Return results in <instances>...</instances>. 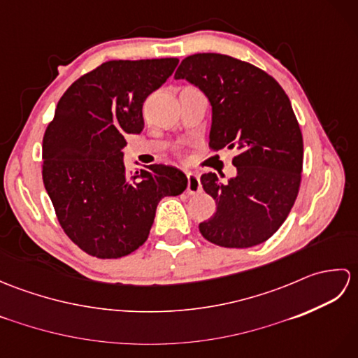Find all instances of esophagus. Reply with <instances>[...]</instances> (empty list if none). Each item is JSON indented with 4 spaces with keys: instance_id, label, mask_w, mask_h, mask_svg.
I'll list each match as a JSON object with an SVG mask.
<instances>
[{
    "instance_id": "esophagus-1",
    "label": "esophagus",
    "mask_w": 358,
    "mask_h": 358,
    "mask_svg": "<svg viewBox=\"0 0 358 358\" xmlns=\"http://www.w3.org/2000/svg\"><path fill=\"white\" fill-rule=\"evenodd\" d=\"M201 192V181H200V175H196L194 172L187 173V194H199Z\"/></svg>"
}]
</instances>
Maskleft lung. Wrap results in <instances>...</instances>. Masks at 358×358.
I'll return each instance as SVG.
<instances>
[{
	"mask_svg": "<svg viewBox=\"0 0 358 358\" xmlns=\"http://www.w3.org/2000/svg\"><path fill=\"white\" fill-rule=\"evenodd\" d=\"M175 80H186L212 106L209 146L235 149L237 175L222 183L201 177L217 212L200 223L206 240L252 248L271 238L291 212L301 181L303 136L291 101L271 75L222 53L185 58Z\"/></svg>",
	"mask_w": 358,
	"mask_h": 358,
	"instance_id": "8db88e82",
	"label": "left lung"
}]
</instances>
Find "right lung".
I'll return each mask as SVG.
<instances>
[{
    "label": "right lung",
    "instance_id": "obj_1",
    "mask_svg": "<svg viewBox=\"0 0 358 358\" xmlns=\"http://www.w3.org/2000/svg\"><path fill=\"white\" fill-rule=\"evenodd\" d=\"M177 64V58L113 59L59 98L43 138V181L67 237L89 255L134 252L149 237L159 200L187 187L173 166L129 173L123 152L124 136L143 131V103Z\"/></svg>",
    "mask_w": 358,
    "mask_h": 358
}]
</instances>
